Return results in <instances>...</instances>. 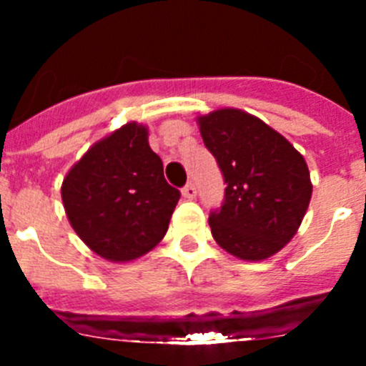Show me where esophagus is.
I'll list each match as a JSON object with an SVG mask.
<instances>
[{
	"label": "esophagus",
	"instance_id": "esophagus-1",
	"mask_svg": "<svg viewBox=\"0 0 366 366\" xmlns=\"http://www.w3.org/2000/svg\"><path fill=\"white\" fill-rule=\"evenodd\" d=\"M181 194H183V198H185V199H194V198H196V194H198V190H196L194 183H189L185 189L181 190Z\"/></svg>",
	"mask_w": 366,
	"mask_h": 366
}]
</instances>
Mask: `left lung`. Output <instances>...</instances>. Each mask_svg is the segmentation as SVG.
Returning a JSON list of instances; mask_svg holds the SVG:
<instances>
[{"label":"left lung","mask_w":366,"mask_h":366,"mask_svg":"<svg viewBox=\"0 0 366 366\" xmlns=\"http://www.w3.org/2000/svg\"><path fill=\"white\" fill-rule=\"evenodd\" d=\"M196 121L227 183L209 218L212 238L240 260L273 257L297 234L312 199L302 154L244 109L219 108Z\"/></svg>","instance_id":"obj_1"}]
</instances>
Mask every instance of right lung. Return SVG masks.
<instances>
[{"mask_svg":"<svg viewBox=\"0 0 366 366\" xmlns=\"http://www.w3.org/2000/svg\"><path fill=\"white\" fill-rule=\"evenodd\" d=\"M179 202L163 161L148 144V128L126 122L97 141L62 181L71 227L109 262L141 258L163 240Z\"/></svg>","mask_w":366,"mask_h":366,"instance_id":"add662e5","label":"right lung"}]
</instances>
